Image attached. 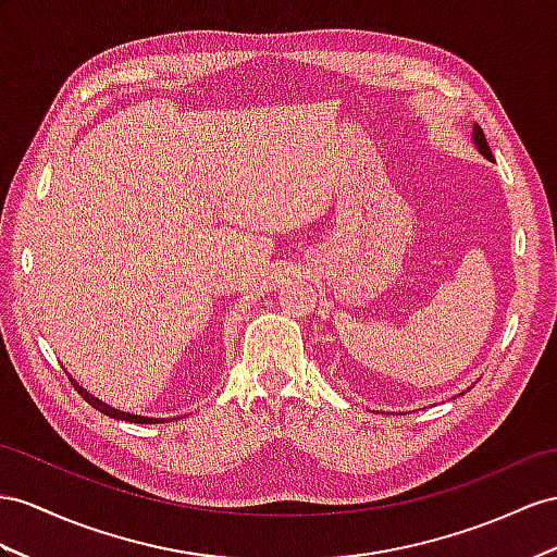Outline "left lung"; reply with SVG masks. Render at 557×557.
Wrapping results in <instances>:
<instances>
[{"instance_id": "8db88e82", "label": "left lung", "mask_w": 557, "mask_h": 557, "mask_svg": "<svg viewBox=\"0 0 557 557\" xmlns=\"http://www.w3.org/2000/svg\"><path fill=\"white\" fill-rule=\"evenodd\" d=\"M470 140H473L475 150H478L482 157H487V160H494L492 150H490V146H487V138H484V134H482V129H480L478 124H473V138H470ZM470 388H473V386H470ZM470 388H468V391H470ZM461 395H463V393H461Z\"/></svg>"}]
</instances>
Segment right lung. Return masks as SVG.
<instances>
[{
    "instance_id": "add662e5",
    "label": "right lung",
    "mask_w": 557,
    "mask_h": 557,
    "mask_svg": "<svg viewBox=\"0 0 557 557\" xmlns=\"http://www.w3.org/2000/svg\"><path fill=\"white\" fill-rule=\"evenodd\" d=\"M70 381H73V386H75V391L84 397V400H87L94 409H98L101 411V414H106V417H110V419H117V421H129V423H162V421H169V419H152V417H140V414H132V411H122V409H115V407H110L108 403H103V400H98L96 395H91L89 391H84L79 383L70 376Z\"/></svg>"
}]
</instances>
